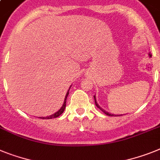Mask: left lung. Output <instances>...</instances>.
Returning <instances> with one entry per match:
<instances>
[{"mask_svg":"<svg viewBox=\"0 0 160 160\" xmlns=\"http://www.w3.org/2000/svg\"><path fill=\"white\" fill-rule=\"evenodd\" d=\"M93 98H94V100H95V104H96L97 107H98L99 109H100V110H102V111L103 112H104V113L106 114V115H109V116H115V115H113V114H109V113H108V112H107V111H104V110H102V108H101V107H99V106H98V103H97V102H96V98H95V96H93Z\"/></svg>","mask_w":160,"mask_h":160,"instance_id":"left-lung-1","label":"left lung"}]
</instances>
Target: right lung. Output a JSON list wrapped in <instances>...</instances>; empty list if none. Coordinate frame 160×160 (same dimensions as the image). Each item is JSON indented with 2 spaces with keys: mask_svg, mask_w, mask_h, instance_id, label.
Listing matches in <instances>:
<instances>
[{
  "mask_svg": "<svg viewBox=\"0 0 160 160\" xmlns=\"http://www.w3.org/2000/svg\"><path fill=\"white\" fill-rule=\"evenodd\" d=\"M68 94H69V92H68V93H67V95H66V98H65V100H64V103L63 105H62V107L60 108V110L58 111H57L56 113H54L53 115H49V116H47V117H40L41 119H53V118H57L60 115H62V114L63 113L64 110H65L66 108V102H67V98H68Z\"/></svg>",
  "mask_w": 160,
  "mask_h": 160,
  "instance_id": "add662e5",
  "label": "right lung"
}]
</instances>
